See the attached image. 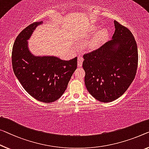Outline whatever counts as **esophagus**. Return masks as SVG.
Returning a JSON list of instances; mask_svg holds the SVG:
<instances>
[{"instance_id": "34e87169", "label": "esophagus", "mask_w": 149, "mask_h": 149, "mask_svg": "<svg viewBox=\"0 0 149 149\" xmlns=\"http://www.w3.org/2000/svg\"><path fill=\"white\" fill-rule=\"evenodd\" d=\"M83 61H84L83 57H82L81 55H79L78 57H77V66H78L79 68H80L82 66Z\"/></svg>"}]
</instances>
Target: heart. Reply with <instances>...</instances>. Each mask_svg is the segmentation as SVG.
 <instances>
[{"label": "heart", "mask_w": 149, "mask_h": 149, "mask_svg": "<svg viewBox=\"0 0 149 149\" xmlns=\"http://www.w3.org/2000/svg\"><path fill=\"white\" fill-rule=\"evenodd\" d=\"M97 27L96 26H93L90 28V31L92 32H95L97 30ZM108 37V31L106 29H102L99 30L92 39L89 43V47L91 49H97L102 45L104 41L107 39Z\"/></svg>", "instance_id": "1"}]
</instances>
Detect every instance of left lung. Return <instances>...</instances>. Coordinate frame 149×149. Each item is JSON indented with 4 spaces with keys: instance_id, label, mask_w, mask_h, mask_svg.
Here are the masks:
<instances>
[{
    "instance_id": "8db88e82",
    "label": "left lung",
    "mask_w": 149,
    "mask_h": 149,
    "mask_svg": "<svg viewBox=\"0 0 149 149\" xmlns=\"http://www.w3.org/2000/svg\"><path fill=\"white\" fill-rule=\"evenodd\" d=\"M114 23L112 40L84 55L86 87L102 102L115 100L127 90L138 65V49L133 35L118 22Z\"/></svg>"
}]
</instances>
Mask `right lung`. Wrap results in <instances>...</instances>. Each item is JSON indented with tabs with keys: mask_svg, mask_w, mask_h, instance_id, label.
<instances>
[{
	"mask_svg": "<svg viewBox=\"0 0 149 149\" xmlns=\"http://www.w3.org/2000/svg\"><path fill=\"white\" fill-rule=\"evenodd\" d=\"M43 21L31 24L19 33L12 52L13 72L23 88L38 101L51 103L60 97L77 68V58L61 60L55 56H35L27 40Z\"/></svg>",
	"mask_w": 149,
	"mask_h": 149,
	"instance_id": "right-lung-1",
	"label": "right lung"
}]
</instances>
